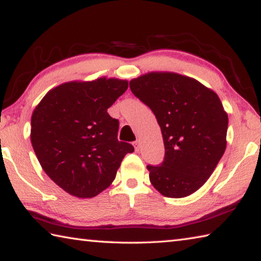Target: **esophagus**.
<instances>
[{
    "mask_svg": "<svg viewBox=\"0 0 261 261\" xmlns=\"http://www.w3.org/2000/svg\"><path fill=\"white\" fill-rule=\"evenodd\" d=\"M134 146H135V148H136V151H139V148H140V141H139V140L134 141Z\"/></svg>",
    "mask_w": 261,
    "mask_h": 261,
    "instance_id": "obj_1",
    "label": "esophagus"
}]
</instances>
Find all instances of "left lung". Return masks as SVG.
Segmentation results:
<instances>
[{
  "instance_id": "1",
  "label": "left lung",
  "mask_w": 261,
  "mask_h": 261,
  "mask_svg": "<svg viewBox=\"0 0 261 261\" xmlns=\"http://www.w3.org/2000/svg\"><path fill=\"white\" fill-rule=\"evenodd\" d=\"M161 127L165 159L148 165L149 180L165 197L183 198L205 184L227 146L228 115L218 94L196 79L151 72L130 82Z\"/></svg>"
}]
</instances>
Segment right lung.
Returning a JSON list of instances; mask_svg holds the SVG:
<instances>
[{
  "mask_svg": "<svg viewBox=\"0 0 261 261\" xmlns=\"http://www.w3.org/2000/svg\"><path fill=\"white\" fill-rule=\"evenodd\" d=\"M127 82L99 78L70 82L43 96L31 118V143L51 180L78 198H92L113 183L125 154L118 141L120 122L107 109L124 93Z\"/></svg>",
  "mask_w": 261,
  "mask_h": 261,
  "instance_id": "obj_1",
  "label": "right lung"
}]
</instances>
